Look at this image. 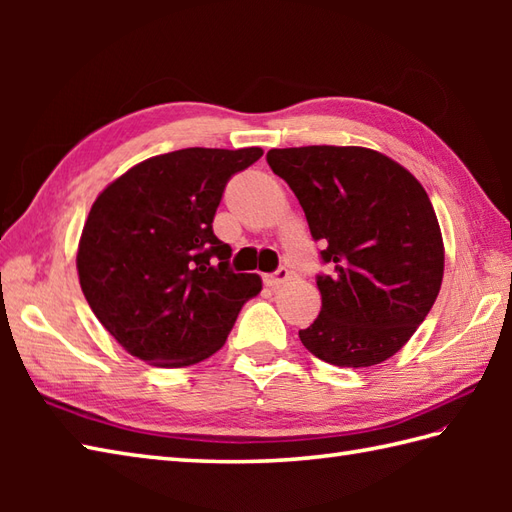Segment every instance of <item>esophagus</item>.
<instances>
[{
  "mask_svg": "<svg viewBox=\"0 0 512 512\" xmlns=\"http://www.w3.org/2000/svg\"><path fill=\"white\" fill-rule=\"evenodd\" d=\"M290 270L286 268V266H279L275 273H270V275H266V284L268 286H273V288H279L281 284H284V281H288L290 279Z\"/></svg>",
  "mask_w": 512,
  "mask_h": 512,
  "instance_id": "1",
  "label": "esophagus"
}]
</instances>
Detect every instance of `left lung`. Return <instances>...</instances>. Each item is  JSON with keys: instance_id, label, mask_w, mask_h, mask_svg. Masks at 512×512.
Returning <instances> with one entry per match:
<instances>
[{"instance_id": "obj_1", "label": "left lung", "mask_w": 512, "mask_h": 512, "mask_svg": "<svg viewBox=\"0 0 512 512\" xmlns=\"http://www.w3.org/2000/svg\"><path fill=\"white\" fill-rule=\"evenodd\" d=\"M270 169L297 195L321 262V312L299 339L321 361L369 367L405 345L436 301L444 246L422 184L365 147L270 149Z\"/></svg>"}]
</instances>
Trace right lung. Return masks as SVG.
Segmentation results:
<instances>
[{"instance_id":"right-lung-1","label":"right lung","mask_w":512,"mask_h":512,"mask_svg":"<svg viewBox=\"0 0 512 512\" xmlns=\"http://www.w3.org/2000/svg\"><path fill=\"white\" fill-rule=\"evenodd\" d=\"M262 154L171 151L123 173L92 204L76 253L81 290L103 328L140 361H204L262 290L259 275L233 273V250L213 233L226 182Z\"/></svg>"}]
</instances>
